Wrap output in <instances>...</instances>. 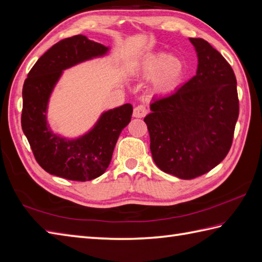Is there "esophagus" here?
Instances as JSON below:
<instances>
[{"mask_svg":"<svg viewBox=\"0 0 262 262\" xmlns=\"http://www.w3.org/2000/svg\"><path fill=\"white\" fill-rule=\"evenodd\" d=\"M146 114H147V108H146L144 105H138L134 108L133 116L136 118H142V117L146 116Z\"/></svg>","mask_w":262,"mask_h":262,"instance_id":"1","label":"esophagus"}]
</instances>
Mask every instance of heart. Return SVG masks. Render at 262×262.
Instances as JSON below:
<instances>
[{
  "instance_id": "1",
  "label": "heart",
  "mask_w": 262,
  "mask_h": 262,
  "mask_svg": "<svg viewBox=\"0 0 262 262\" xmlns=\"http://www.w3.org/2000/svg\"><path fill=\"white\" fill-rule=\"evenodd\" d=\"M184 67L180 59L160 52L146 57L141 64V75L146 79L155 78V87L166 90L179 81Z\"/></svg>"
}]
</instances>
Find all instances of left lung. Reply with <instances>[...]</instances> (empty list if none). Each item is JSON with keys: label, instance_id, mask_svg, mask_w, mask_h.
Returning a JSON list of instances; mask_svg holds the SVG:
<instances>
[{"label": "left lung", "instance_id": "1", "mask_svg": "<svg viewBox=\"0 0 262 262\" xmlns=\"http://www.w3.org/2000/svg\"><path fill=\"white\" fill-rule=\"evenodd\" d=\"M190 41L198 52L196 75L174 93L154 98L144 118L155 164L182 180L208 173L224 160L239 116L231 66L208 41Z\"/></svg>", "mask_w": 262, "mask_h": 262}]
</instances>
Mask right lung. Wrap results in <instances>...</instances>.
I'll return each mask as SVG.
<instances>
[{
    "label": "right lung",
    "mask_w": 262,
    "mask_h": 262,
    "mask_svg": "<svg viewBox=\"0 0 262 262\" xmlns=\"http://www.w3.org/2000/svg\"><path fill=\"white\" fill-rule=\"evenodd\" d=\"M108 48L78 34L57 42L39 58L23 84L21 125L39 165L51 175L86 182L98 178L112 161L121 130L129 124L130 103L103 113L95 127L77 139L53 134L47 124V108L62 70L95 57Z\"/></svg>",
    "instance_id": "add662e5"
}]
</instances>
